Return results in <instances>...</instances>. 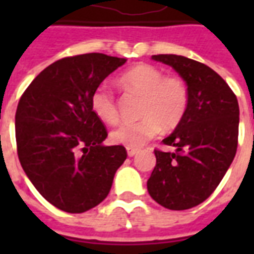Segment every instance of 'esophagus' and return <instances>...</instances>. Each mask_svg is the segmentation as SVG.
Segmentation results:
<instances>
[{"mask_svg": "<svg viewBox=\"0 0 254 254\" xmlns=\"http://www.w3.org/2000/svg\"><path fill=\"white\" fill-rule=\"evenodd\" d=\"M127 155L132 158V156H134V155L138 154V151H140V149L138 148H127Z\"/></svg>", "mask_w": 254, "mask_h": 254, "instance_id": "esophagus-1", "label": "esophagus"}]
</instances>
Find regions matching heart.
Listing matches in <instances>:
<instances>
[{
	"label": "heart",
	"instance_id": "b5f03b06",
	"mask_svg": "<svg viewBox=\"0 0 254 254\" xmlns=\"http://www.w3.org/2000/svg\"><path fill=\"white\" fill-rule=\"evenodd\" d=\"M120 84L130 92L143 95L138 121L122 122L110 133L113 143L127 148H140L162 130L176 129L187 116L189 89L178 76H165V72L149 64H140L127 69L120 77ZM94 114L106 124L118 121V107L114 94L102 84L91 95Z\"/></svg>",
	"mask_w": 254,
	"mask_h": 254
}]
</instances>
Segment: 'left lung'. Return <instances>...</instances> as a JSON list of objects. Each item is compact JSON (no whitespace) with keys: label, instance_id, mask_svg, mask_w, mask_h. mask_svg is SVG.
Segmentation results:
<instances>
[{"label":"left lung","instance_id":"left-lung-1","mask_svg":"<svg viewBox=\"0 0 254 254\" xmlns=\"http://www.w3.org/2000/svg\"><path fill=\"white\" fill-rule=\"evenodd\" d=\"M152 60L171 66L185 80L189 107L181 124L163 140L176 151L155 149L156 166L147 189L162 207L189 209L212 194L234 159L238 100L223 78L204 64L176 54L152 56Z\"/></svg>","mask_w":254,"mask_h":254}]
</instances>
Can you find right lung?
Listing matches in <instances>:
<instances>
[{"mask_svg":"<svg viewBox=\"0 0 254 254\" xmlns=\"http://www.w3.org/2000/svg\"><path fill=\"white\" fill-rule=\"evenodd\" d=\"M127 58L89 53L58 60L36 76L16 110V143L23 170L36 190L61 211L81 213L105 200L122 145H103L107 130L91 95Z\"/></svg>","mask_w":254,"mask_h":254,"instance_id":"obj_1","label":"right lung"}]
</instances>
